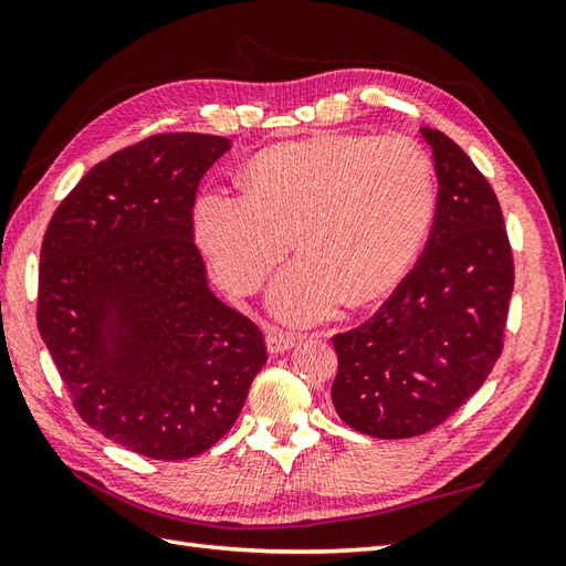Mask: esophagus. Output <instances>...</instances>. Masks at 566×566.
I'll return each instance as SVG.
<instances>
[{
	"label": "esophagus",
	"mask_w": 566,
	"mask_h": 566,
	"mask_svg": "<svg viewBox=\"0 0 566 566\" xmlns=\"http://www.w3.org/2000/svg\"><path fill=\"white\" fill-rule=\"evenodd\" d=\"M297 335L295 333H287L283 328H276V325H271L269 333H266V347L271 354H281L287 352L290 347H295Z\"/></svg>",
	"instance_id": "1"
}]
</instances>
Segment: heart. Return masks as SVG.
<instances>
[{"label": "heart", "instance_id": "obj_1", "mask_svg": "<svg viewBox=\"0 0 566 566\" xmlns=\"http://www.w3.org/2000/svg\"><path fill=\"white\" fill-rule=\"evenodd\" d=\"M243 196L196 205L198 245L231 293L250 295L295 243L302 256L273 283L293 323L361 306L401 283L434 217V169L408 136L316 134L264 148L243 169Z\"/></svg>", "mask_w": 566, "mask_h": 566}]
</instances>
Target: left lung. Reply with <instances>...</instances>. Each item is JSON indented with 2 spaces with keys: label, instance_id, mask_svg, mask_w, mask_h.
<instances>
[{
  "label": "left lung",
  "instance_id": "obj_1",
  "mask_svg": "<svg viewBox=\"0 0 566 566\" xmlns=\"http://www.w3.org/2000/svg\"><path fill=\"white\" fill-rule=\"evenodd\" d=\"M439 177L416 266L378 312L337 333L333 403L356 432L408 439L449 420L503 352L515 260L501 202L453 139L422 129Z\"/></svg>",
  "mask_w": 566,
  "mask_h": 566
}]
</instances>
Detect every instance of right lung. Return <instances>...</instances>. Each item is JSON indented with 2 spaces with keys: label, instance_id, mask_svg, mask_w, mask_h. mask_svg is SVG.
Returning <instances> with one entry per match:
<instances>
[{
  "label": "right lung",
  "instance_id": "1",
  "mask_svg": "<svg viewBox=\"0 0 566 566\" xmlns=\"http://www.w3.org/2000/svg\"><path fill=\"white\" fill-rule=\"evenodd\" d=\"M231 142L153 134L94 165L51 217L38 328L80 418L156 460L200 455L266 364L260 325L208 285L200 179Z\"/></svg>",
  "mask_w": 566,
  "mask_h": 566
}]
</instances>
